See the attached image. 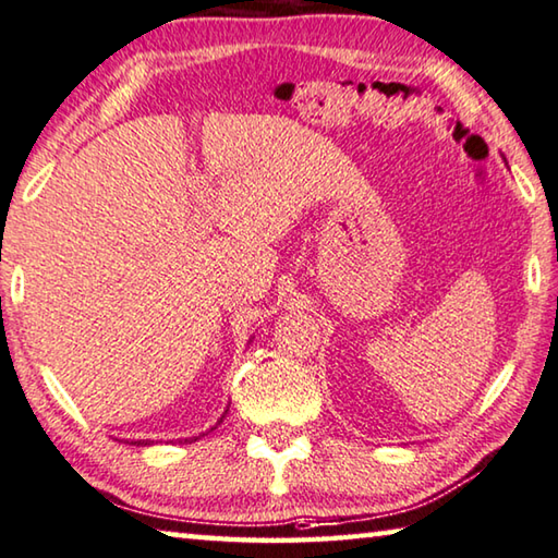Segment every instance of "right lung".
I'll use <instances>...</instances> for the list:
<instances>
[{"label":"right lung","instance_id":"1","mask_svg":"<svg viewBox=\"0 0 558 558\" xmlns=\"http://www.w3.org/2000/svg\"><path fill=\"white\" fill-rule=\"evenodd\" d=\"M226 412H228V410H226ZM223 417H226V414H223ZM223 417H220V422H223ZM134 445H151V441H148V439H146V441L138 439V441H134Z\"/></svg>","mask_w":558,"mask_h":558}]
</instances>
